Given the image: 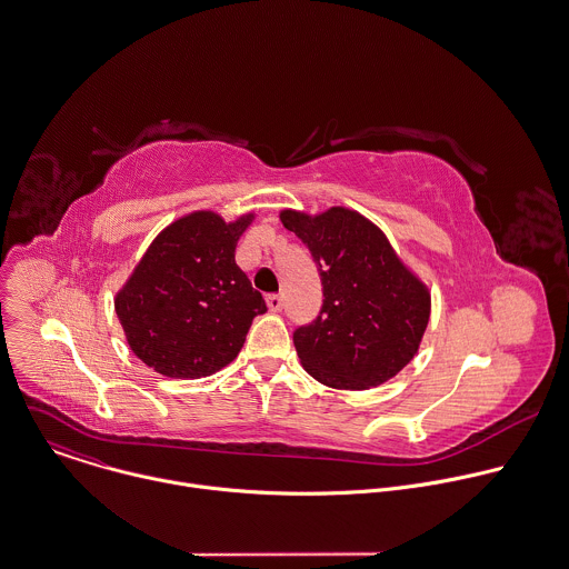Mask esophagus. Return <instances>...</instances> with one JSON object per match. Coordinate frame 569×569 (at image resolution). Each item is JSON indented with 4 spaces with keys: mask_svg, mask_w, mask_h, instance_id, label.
I'll list each match as a JSON object with an SVG mask.
<instances>
[{
    "mask_svg": "<svg viewBox=\"0 0 569 569\" xmlns=\"http://www.w3.org/2000/svg\"><path fill=\"white\" fill-rule=\"evenodd\" d=\"M266 301H268L270 312H281V310H283V297H279V295H270Z\"/></svg>",
    "mask_w": 569,
    "mask_h": 569,
    "instance_id": "34e87169",
    "label": "esophagus"
}]
</instances>
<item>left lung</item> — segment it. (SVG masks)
<instances>
[{
	"label": "left lung",
	"instance_id": "8db88e82",
	"mask_svg": "<svg viewBox=\"0 0 569 569\" xmlns=\"http://www.w3.org/2000/svg\"><path fill=\"white\" fill-rule=\"evenodd\" d=\"M279 219L308 246L326 297L319 317L295 332L306 372L335 390H370L397 377L423 341L428 286L386 232L352 208H286Z\"/></svg>",
	"mask_w": 569,
	"mask_h": 569
}]
</instances>
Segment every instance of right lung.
I'll return each instance as SVG.
<instances>
[{
    "mask_svg": "<svg viewBox=\"0 0 569 569\" xmlns=\"http://www.w3.org/2000/svg\"><path fill=\"white\" fill-rule=\"evenodd\" d=\"M254 212L226 221L194 210L166 226L114 297L130 350L170 379H201L226 368L266 301L234 261Z\"/></svg>",
    "mask_w": 569,
    "mask_h": 569,
    "instance_id": "obj_1",
    "label": "right lung"
}]
</instances>
